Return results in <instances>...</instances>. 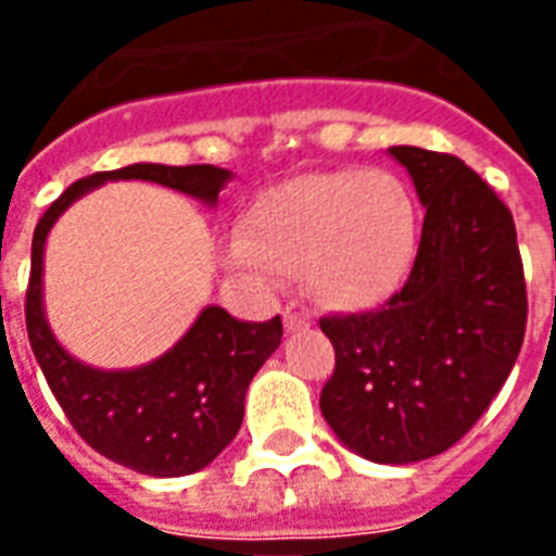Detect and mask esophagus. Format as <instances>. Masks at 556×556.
Returning a JSON list of instances; mask_svg holds the SVG:
<instances>
[{
	"mask_svg": "<svg viewBox=\"0 0 556 556\" xmlns=\"http://www.w3.org/2000/svg\"><path fill=\"white\" fill-rule=\"evenodd\" d=\"M282 320H286V329L288 331L308 329V317L296 312V308H286V314H282Z\"/></svg>",
	"mask_w": 556,
	"mask_h": 556,
	"instance_id": "1",
	"label": "esophagus"
}]
</instances>
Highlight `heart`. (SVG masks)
I'll return each instance as SVG.
<instances>
[{
    "label": "heart",
    "instance_id": "heart-1",
    "mask_svg": "<svg viewBox=\"0 0 556 556\" xmlns=\"http://www.w3.org/2000/svg\"><path fill=\"white\" fill-rule=\"evenodd\" d=\"M418 248V207L389 169H320L260 190L225 262L244 274H300L331 312H369L404 286Z\"/></svg>",
    "mask_w": 556,
    "mask_h": 556
}]
</instances>
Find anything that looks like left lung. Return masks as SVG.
I'll use <instances>...</instances> for the list:
<instances>
[{"label":"left lung","instance_id":"left-lung-1","mask_svg":"<svg viewBox=\"0 0 556 556\" xmlns=\"http://www.w3.org/2000/svg\"><path fill=\"white\" fill-rule=\"evenodd\" d=\"M424 204L418 256L383 308L323 317L334 375L320 413L375 465L439 456L488 409L517 364L528 296L517 227L456 155L389 147Z\"/></svg>","mask_w":556,"mask_h":556}]
</instances>
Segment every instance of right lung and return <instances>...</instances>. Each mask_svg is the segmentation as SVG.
Here are the masks:
<instances>
[{"mask_svg": "<svg viewBox=\"0 0 556 556\" xmlns=\"http://www.w3.org/2000/svg\"><path fill=\"white\" fill-rule=\"evenodd\" d=\"M135 178L216 207L218 192L233 173L213 164H129L74 181L34 230L25 326L48 387L83 441L135 473L173 479L204 470L236 439L242 427L244 392L282 343V320L244 323L230 317L222 305H204L190 329L150 364L98 369L68 355L46 317L42 274L48 233L86 192L106 181Z\"/></svg>", "mask_w": 556, "mask_h": 556, "instance_id": "right-lung-1", "label": "right lung"}]
</instances>
